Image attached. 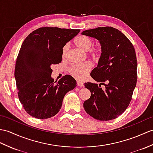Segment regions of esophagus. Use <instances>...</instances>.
Listing matches in <instances>:
<instances>
[{"label":"esophagus","mask_w":153,"mask_h":153,"mask_svg":"<svg viewBox=\"0 0 153 153\" xmlns=\"http://www.w3.org/2000/svg\"><path fill=\"white\" fill-rule=\"evenodd\" d=\"M77 86H79V87H83L84 86L83 83L82 82H81V81H77Z\"/></svg>","instance_id":"34e87169"}]
</instances>
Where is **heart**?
<instances>
[{"label":"heart","instance_id":"1","mask_svg":"<svg viewBox=\"0 0 153 153\" xmlns=\"http://www.w3.org/2000/svg\"><path fill=\"white\" fill-rule=\"evenodd\" d=\"M75 44L78 48L81 49V50L85 51H88L90 48L92 47L93 44V41L89 37L85 35H81V36H78L75 40ZM68 45H66L64 46L62 49V56H65L66 54V52L68 51ZM100 49L99 48H93L90 51L91 55L93 57L96 58L100 53ZM91 68V65L88 62H85L82 64H77V65H74L70 67L68 69L69 72L72 75L76 77L77 79H83L84 78L86 77L88 72H89Z\"/></svg>","mask_w":153,"mask_h":153}]
</instances>
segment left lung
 Instances as JSON below:
<instances>
[{"mask_svg": "<svg viewBox=\"0 0 153 153\" xmlns=\"http://www.w3.org/2000/svg\"><path fill=\"white\" fill-rule=\"evenodd\" d=\"M81 34L100 42L101 55L91 76L105 88L103 90L97 83H85L91 97L84 102V109L97 120L116 119L129 105L136 85L137 64L134 46L125 34L111 27L86 30Z\"/></svg>", "mask_w": 153, "mask_h": 153, "instance_id": "left-lung-1", "label": "left lung"}]
</instances>
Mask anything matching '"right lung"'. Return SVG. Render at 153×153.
<instances>
[{
  "label": "right lung",
  "mask_w": 153,
  "mask_h": 153,
  "mask_svg": "<svg viewBox=\"0 0 153 153\" xmlns=\"http://www.w3.org/2000/svg\"><path fill=\"white\" fill-rule=\"evenodd\" d=\"M79 29L42 27L25 39L16 60L15 79L19 101L32 117L45 119L55 116L63 98L76 87L69 75L58 82L51 77V66L62 61V49Z\"/></svg>",
  "instance_id": "add662e5"
}]
</instances>
